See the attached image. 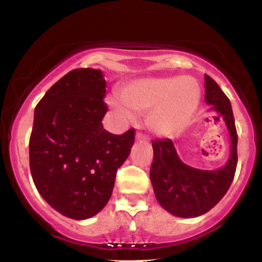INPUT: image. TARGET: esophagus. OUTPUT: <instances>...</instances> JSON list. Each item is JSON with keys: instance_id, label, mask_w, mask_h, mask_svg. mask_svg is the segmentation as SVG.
Masks as SVG:
<instances>
[{"instance_id": "1", "label": "esophagus", "mask_w": 262, "mask_h": 262, "mask_svg": "<svg viewBox=\"0 0 262 262\" xmlns=\"http://www.w3.org/2000/svg\"><path fill=\"white\" fill-rule=\"evenodd\" d=\"M145 139V137L143 136V134H140V133H137L136 134V140L137 142H140V140H144Z\"/></svg>"}]
</instances>
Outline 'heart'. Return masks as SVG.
Returning <instances> with one entry per match:
<instances>
[{"mask_svg":"<svg viewBox=\"0 0 262 262\" xmlns=\"http://www.w3.org/2000/svg\"><path fill=\"white\" fill-rule=\"evenodd\" d=\"M200 99L201 88L194 77H144L124 85L122 99L108 97V104L123 122H130L133 113L146 114L149 130L169 138L189 124Z\"/></svg>","mask_w":262,"mask_h":262,"instance_id":"1","label":"heart"}]
</instances>
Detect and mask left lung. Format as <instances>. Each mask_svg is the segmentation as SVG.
I'll list each match as a JSON object with an SVG mask.
<instances>
[{
    "label": "left lung",
    "instance_id": "obj_1",
    "mask_svg": "<svg viewBox=\"0 0 262 262\" xmlns=\"http://www.w3.org/2000/svg\"><path fill=\"white\" fill-rule=\"evenodd\" d=\"M205 102L209 112L223 119L230 138V155L212 170L192 168L180 159L170 139L153 140L150 182L158 203L178 217H196L211 210L229 190L237 165V134L231 103L214 79L205 74Z\"/></svg>",
    "mask_w": 262,
    "mask_h": 262
}]
</instances>
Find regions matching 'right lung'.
Masks as SVG:
<instances>
[{"label":"right lung","instance_id":"obj_1","mask_svg":"<svg viewBox=\"0 0 262 262\" xmlns=\"http://www.w3.org/2000/svg\"><path fill=\"white\" fill-rule=\"evenodd\" d=\"M105 87L102 71L78 68L54 83L34 109L33 183L70 219H89L107 205L117 170L134 144V129L117 136L103 128Z\"/></svg>","mask_w":262,"mask_h":262}]
</instances>
